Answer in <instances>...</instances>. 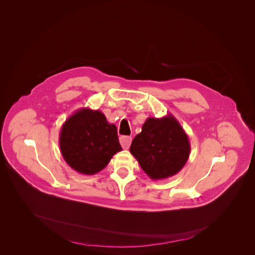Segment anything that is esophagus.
I'll return each instance as SVG.
<instances>
[{
    "instance_id": "1",
    "label": "esophagus",
    "mask_w": 255,
    "mask_h": 255,
    "mask_svg": "<svg viewBox=\"0 0 255 255\" xmlns=\"http://www.w3.org/2000/svg\"><path fill=\"white\" fill-rule=\"evenodd\" d=\"M131 137L130 136H127V135H124V136H121L120 137V143L121 145L123 146L124 149H128L130 143H131Z\"/></svg>"
}]
</instances>
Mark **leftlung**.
Returning a JSON list of instances; mask_svg holds the SVG:
<instances>
[{
	"mask_svg": "<svg viewBox=\"0 0 255 255\" xmlns=\"http://www.w3.org/2000/svg\"><path fill=\"white\" fill-rule=\"evenodd\" d=\"M129 151L150 179L163 180L182 170L188 160L190 144L178 120L167 115L148 118Z\"/></svg>",
	"mask_w": 255,
	"mask_h": 255,
	"instance_id": "obj_1",
	"label": "left lung"
}]
</instances>
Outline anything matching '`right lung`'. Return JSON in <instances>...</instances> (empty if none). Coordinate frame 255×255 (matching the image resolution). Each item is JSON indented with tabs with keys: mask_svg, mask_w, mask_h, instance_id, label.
<instances>
[{
	"mask_svg": "<svg viewBox=\"0 0 255 255\" xmlns=\"http://www.w3.org/2000/svg\"><path fill=\"white\" fill-rule=\"evenodd\" d=\"M60 149L67 164L83 175L102 171L112 157L122 151L117 127L99 110L81 108L62 126Z\"/></svg>",
	"mask_w": 255,
	"mask_h": 255,
	"instance_id": "1",
	"label": "right lung"
}]
</instances>
